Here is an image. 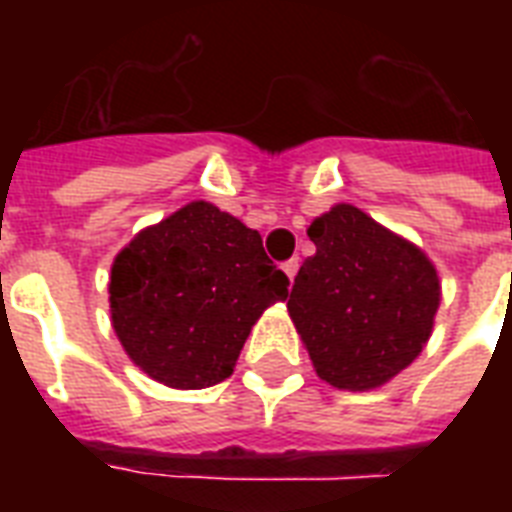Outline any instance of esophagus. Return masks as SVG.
Listing matches in <instances>:
<instances>
[{"mask_svg":"<svg viewBox=\"0 0 512 512\" xmlns=\"http://www.w3.org/2000/svg\"><path fill=\"white\" fill-rule=\"evenodd\" d=\"M281 268H284V273H287V276H289V281H295L297 268H300V260H297V257H292V260H287V263L281 265Z\"/></svg>","mask_w":512,"mask_h":512,"instance_id":"esophagus-1","label":"esophagus"}]
</instances>
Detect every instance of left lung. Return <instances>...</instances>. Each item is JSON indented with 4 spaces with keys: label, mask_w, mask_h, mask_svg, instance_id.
Masks as SVG:
<instances>
[{
    "label": "left lung",
    "mask_w": 512,
    "mask_h": 512,
    "mask_svg": "<svg viewBox=\"0 0 512 512\" xmlns=\"http://www.w3.org/2000/svg\"><path fill=\"white\" fill-rule=\"evenodd\" d=\"M289 316L313 369L340 390H374L404 372L430 340L441 305L436 265L404 236L353 204L308 228Z\"/></svg>",
    "instance_id": "8db88e82"
}]
</instances>
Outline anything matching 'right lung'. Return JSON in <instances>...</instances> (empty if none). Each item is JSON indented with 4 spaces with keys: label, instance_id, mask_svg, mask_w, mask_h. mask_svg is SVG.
Instances as JSON below:
<instances>
[{
    "label": "right lung",
    "instance_id": "add662e5",
    "mask_svg": "<svg viewBox=\"0 0 512 512\" xmlns=\"http://www.w3.org/2000/svg\"><path fill=\"white\" fill-rule=\"evenodd\" d=\"M287 287L260 233L199 199L135 233L114 257L111 324L151 380L209 388L231 377L255 321L287 300Z\"/></svg>",
    "mask_w": 512,
    "mask_h": 512
}]
</instances>
